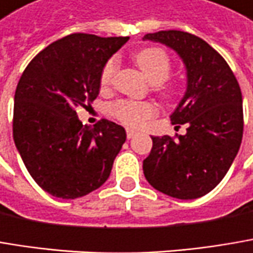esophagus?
Returning a JSON list of instances; mask_svg holds the SVG:
<instances>
[{
    "label": "esophagus",
    "mask_w": 253,
    "mask_h": 253,
    "mask_svg": "<svg viewBox=\"0 0 253 253\" xmlns=\"http://www.w3.org/2000/svg\"><path fill=\"white\" fill-rule=\"evenodd\" d=\"M135 131H134V129H129V128H128V129H126V138H128V139H131V138H134V136H135Z\"/></svg>",
    "instance_id": "obj_1"
}]
</instances>
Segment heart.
Returning <instances> with one entry per match:
<instances>
[{
    "mask_svg": "<svg viewBox=\"0 0 253 253\" xmlns=\"http://www.w3.org/2000/svg\"><path fill=\"white\" fill-rule=\"evenodd\" d=\"M134 60L142 73L154 83V90L164 99H171L174 89L167 83L171 75V59L161 47H145L134 54ZM118 73V60L111 57L100 72V87L108 90L114 86ZM111 114L125 125L142 126L157 115V106L148 100L119 99L111 105Z\"/></svg>",
    "mask_w": 253,
    "mask_h": 253,
    "instance_id": "obj_1",
    "label": "heart"
}]
</instances>
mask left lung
Returning a JSON list of instances; mask_svg holds the SVG:
<instances>
[{
  "instance_id": "1",
  "label": "left lung",
  "mask_w": 253,
  "mask_h": 253,
  "mask_svg": "<svg viewBox=\"0 0 253 253\" xmlns=\"http://www.w3.org/2000/svg\"><path fill=\"white\" fill-rule=\"evenodd\" d=\"M144 40L174 48L187 67V92L171 115L187 134L151 136L142 163L147 181L175 199H197L214 189L230 169L244 135L242 92L226 60L203 39L169 30Z\"/></svg>"
}]
</instances>
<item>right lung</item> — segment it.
<instances>
[{
	"instance_id": "add662e5",
	"label": "right lung",
	"mask_w": 253,
	"mask_h": 253,
	"mask_svg": "<svg viewBox=\"0 0 253 253\" xmlns=\"http://www.w3.org/2000/svg\"><path fill=\"white\" fill-rule=\"evenodd\" d=\"M128 37L75 33L43 48L24 69L14 96L12 136L42 189L78 199L108 180L125 129L100 119L83 125L76 109L99 95L100 72Z\"/></svg>"
}]
</instances>
